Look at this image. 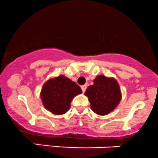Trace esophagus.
Returning a JSON list of instances; mask_svg holds the SVG:
<instances>
[{
	"instance_id": "esophagus-1",
	"label": "esophagus",
	"mask_w": 158,
	"mask_h": 158,
	"mask_svg": "<svg viewBox=\"0 0 158 158\" xmlns=\"http://www.w3.org/2000/svg\"><path fill=\"white\" fill-rule=\"evenodd\" d=\"M81 90H82L83 93L85 92L86 90H87V85H83V86H81Z\"/></svg>"
}]
</instances>
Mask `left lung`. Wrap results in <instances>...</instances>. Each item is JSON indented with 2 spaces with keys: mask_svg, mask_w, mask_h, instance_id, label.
Masks as SVG:
<instances>
[{
  "mask_svg": "<svg viewBox=\"0 0 158 158\" xmlns=\"http://www.w3.org/2000/svg\"><path fill=\"white\" fill-rule=\"evenodd\" d=\"M85 95L88 97L91 110L101 115L113 111L122 99L121 90L116 80L104 75L97 76L94 84L86 90Z\"/></svg>",
  "mask_w": 158,
  "mask_h": 158,
  "instance_id": "left-lung-1",
  "label": "left lung"
}]
</instances>
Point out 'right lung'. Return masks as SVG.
<instances>
[{"instance_id": "1", "label": "right lung", "mask_w": 158, "mask_h": 158, "mask_svg": "<svg viewBox=\"0 0 158 158\" xmlns=\"http://www.w3.org/2000/svg\"><path fill=\"white\" fill-rule=\"evenodd\" d=\"M81 87L64 75L48 80L42 88L43 106L55 115H62L69 110L73 98L81 94Z\"/></svg>"}]
</instances>
